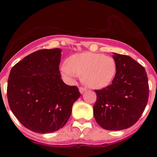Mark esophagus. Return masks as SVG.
<instances>
[{"label": "esophagus", "instance_id": "esophagus-1", "mask_svg": "<svg viewBox=\"0 0 157 157\" xmlns=\"http://www.w3.org/2000/svg\"><path fill=\"white\" fill-rule=\"evenodd\" d=\"M86 90V89L85 87H83V86H80V87L79 88V90H80V93H83V92H84Z\"/></svg>", "mask_w": 157, "mask_h": 157}]
</instances>
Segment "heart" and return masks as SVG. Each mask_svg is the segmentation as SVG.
<instances>
[{
  "label": "heart",
  "mask_w": 157,
  "mask_h": 157,
  "mask_svg": "<svg viewBox=\"0 0 157 157\" xmlns=\"http://www.w3.org/2000/svg\"><path fill=\"white\" fill-rule=\"evenodd\" d=\"M63 76L73 81L81 75L83 83L92 89H102L109 86L116 74L115 59L103 54L83 52L67 58L61 68Z\"/></svg>",
  "instance_id": "heart-1"
}]
</instances>
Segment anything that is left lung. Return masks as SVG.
Here are the masks:
<instances>
[{"label":"left lung","instance_id":"1","mask_svg":"<svg viewBox=\"0 0 157 157\" xmlns=\"http://www.w3.org/2000/svg\"><path fill=\"white\" fill-rule=\"evenodd\" d=\"M117 71L112 83L96 90L93 114L102 128L118 131L135 124L144 111L149 97L144 67L130 56L115 53Z\"/></svg>","mask_w":157,"mask_h":157}]
</instances>
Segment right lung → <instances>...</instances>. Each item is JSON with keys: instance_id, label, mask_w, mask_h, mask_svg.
<instances>
[{"instance_id": "obj_1", "label": "right lung", "mask_w": 157, "mask_h": 157, "mask_svg": "<svg viewBox=\"0 0 157 157\" xmlns=\"http://www.w3.org/2000/svg\"><path fill=\"white\" fill-rule=\"evenodd\" d=\"M61 52L36 51L17 63L9 75L10 108L20 122L34 132L45 134L64 127L73 104L80 96L77 86L61 80Z\"/></svg>"}]
</instances>
